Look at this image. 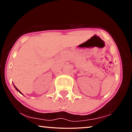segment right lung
I'll return each instance as SVG.
<instances>
[{
  "label": "right lung",
  "mask_w": 132,
  "mask_h": 132,
  "mask_svg": "<svg viewBox=\"0 0 132 132\" xmlns=\"http://www.w3.org/2000/svg\"><path fill=\"white\" fill-rule=\"evenodd\" d=\"M14 87H15V89H16V90H17V91H19V92L20 93V94H22V95H23V94H22V93H21V91H20V90H18V89H17V87H15V86H14Z\"/></svg>",
  "instance_id": "right-lung-1"
}]
</instances>
